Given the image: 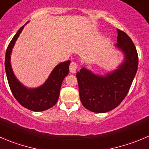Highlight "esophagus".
Listing matches in <instances>:
<instances>
[{"label":"esophagus","instance_id":"1","mask_svg":"<svg viewBox=\"0 0 149 149\" xmlns=\"http://www.w3.org/2000/svg\"><path fill=\"white\" fill-rule=\"evenodd\" d=\"M77 68H78V64L76 62H72L70 63V66H69V71H70L71 73L74 74L77 71Z\"/></svg>","mask_w":149,"mask_h":149}]
</instances>
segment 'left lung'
<instances>
[{
    "instance_id": "left-lung-1",
    "label": "left lung",
    "mask_w": 149,
    "mask_h": 149,
    "mask_svg": "<svg viewBox=\"0 0 149 149\" xmlns=\"http://www.w3.org/2000/svg\"><path fill=\"white\" fill-rule=\"evenodd\" d=\"M116 46L124 54V61L104 76L97 75L86 68L77 72L79 93L83 105L94 113L116 108L128 93L138 66L137 49L130 36L119 29Z\"/></svg>"
}]
</instances>
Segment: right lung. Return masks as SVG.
<instances>
[{
  "mask_svg": "<svg viewBox=\"0 0 149 149\" xmlns=\"http://www.w3.org/2000/svg\"><path fill=\"white\" fill-rule=\"evenodd\" d=\"M24 26L21 27L17 32L6 52L5 69L7 80L12 94L21 105L32 111H43L53 107L58 102L62 82L69 72L70 61L57 65L46 82L40 87L36 88L25 87L15 77L10 63L12 48Z\"/></svg>",
  "mask_w": 149,
  "mask_h": 149,
  "instance_id": "1",
  "label": "right lung"
}]
</instances>
